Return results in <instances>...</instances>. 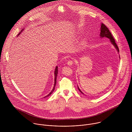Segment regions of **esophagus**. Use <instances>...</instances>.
Listing matches in <instances>:
<instances>
[{"instance_id":"1","label":"esophagus","mask_w":132,"mask_h":132,"mask_svg":"<svg viewBox=\"0 0 132 132\" xmlns=\"http://www.w3.org/2000/svg\"><path fill=\"white\" fill-rule=\"evenodd\" d=\"M74 63V61L73 60H69L67 62V64L69 65H72V64H73Z\"/></svg>"}]
</instances>
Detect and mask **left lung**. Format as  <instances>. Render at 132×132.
<instances>
[{
    "mask_svg": "<svg viewBox=\"0 0 132 132\" xmlns=\"http://www.w3.org/2000/svg\"><path fill=\"white\" fill-rule=\"evenodd\" d=\"M100 37L101 38H104V37H106V38H108L110 39V42H111L112 44H113V46L115 47V48L117 49V51L119 52V49L117 45V44H116L115 40L113 38V36L111 34V33L110 32V31H109V29L107 28V27L104 25L103 23L101 24V32H100ZM78 88L79 89V90L81 92V93H82V94H84L81 91V90L79 89V88L78 86Z\"/></svg>",
    "mask_w": 132,
    "mask_h": 132,
    "instance_id": "1",
    "label": "left lung"
}]
</instances>
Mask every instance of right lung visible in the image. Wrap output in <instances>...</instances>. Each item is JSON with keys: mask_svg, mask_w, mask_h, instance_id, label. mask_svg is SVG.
I'll use <instances>...</instances> for the list:
<instances>
[{"mask_svg": "<svg viewBox=\"0 0 132 132\" xmlns=\"http://www.w3.org/2000/svg\"><path fill=\"white\" fill-rule=\"evenodd\" d=\"M23 29H22L21 31V32L19 33V34H18V36H19V35L21 34V32L23 31ZM57 74H58V67L56 66V68H55V72H54V75H55V79H54V87H53V89L52 90V91L49 94H48L47 96H45L44 97H47V96H49V95H50L51 94H52V93L53 92V91L54 90V89H55V85H56V78H57Z\"/></svg>", "mask_w": 132, "mask_h": 132, "instance_id": "right-lung-1", "label": "right lung"}]
</instances>
